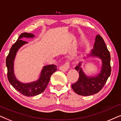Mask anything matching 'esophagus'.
<instances>
[{"mask_svg": "<svg viewBox=\"0 0 121 121\" xmlns=\"http://www.w3.org/2000/svg\"><path fill=\"white\" fill-rule=\"evenodd\" d=\"M69 67H70L69 62H66L65 64H64V65L59 67V70L61 71L62 72H66L68 70V69H69Z\"/></svg>", "mask_w": 121, "mask_h": 121, "instance_id": "1", "label": "esophagus"}]
</instances>
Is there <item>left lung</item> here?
Returning a JSON list of instances; mask_svg holds the SVG:
<instances>
[{"mask_svg": "<svg viewBox=\"0 0 121 121\" xmlns=\"http://www.w3.org/2000/svg\"><path fill=\"white\" fill-rule=\"evenodd\" d=\"M89 57L99 58L102 62L101 71L94 76L87 75L82 68L83 62H80L75 69L79 72V78L71 85L72 89L79 95L91 96L99 92L103 88L111 75V56L104 39L99 35L96 36L93 49L84 59Z\"/></svg>", "mask_w": 121, "mask_h": 121, "instance_id": "1", "label": "left lung"}]
</instances>
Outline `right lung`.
Masks as SVG:
<instances>
[{
  "label": "right lung",
  "instance_id": "add662e5",
  "mask_svg": "<svg viewBox=\"0 0 121 121\" xmlns=\"http://www.w3.org/2000/svg\"><path fill=\"white\" fill-rule=\"evenodd\" d=\"M34 37L35 35L31 33H24L20 34L15 44L11 48L6 59V66L8 69V78L9 82L16 90L23 95L29 97L38 95L44 92L49 82L52 74L57 70L56 65L44 66L40 72L39 78L36 81L24 83L17 79L14 74V60L16 55L22 46L28 43V42L21 39L23 38H33Z\"/></svg>",
  "mask_w": 121,
  "mask_h": 121
}]
</instances>
